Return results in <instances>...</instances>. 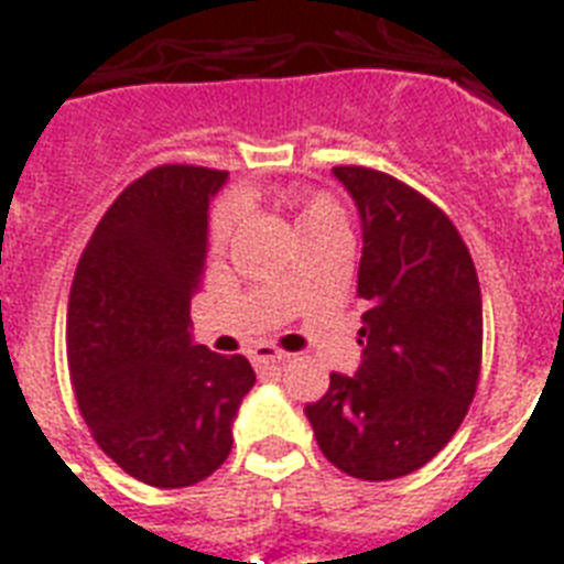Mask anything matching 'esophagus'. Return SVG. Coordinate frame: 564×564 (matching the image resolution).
<instances>
[{
    "label": "esophagus",
    "instance_id": "1",
    "mask_svg": "<svg viewBox=\"0 0 564 564\" xmlns=\"http://www.w3.org/2000/svg\"><path fill=\"white\" fill-rule=\"evenodd\" d=\"M281 359H286V354L278 350L274 345H254V350H251V361H254V365H274V361Z\"/></svg>",
    "mask_w": 564,
    "mask_h": 564
}]
</instances>
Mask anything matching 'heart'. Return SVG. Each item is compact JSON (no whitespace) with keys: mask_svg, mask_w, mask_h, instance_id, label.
<instances>
[{"mask_svg":"<svg viewBox=\"0 0 564 564\" xmlns=\"http://www.w3.org/2000/svg\"><path fill=\"white\" fill-rule=\"evenodd\" d=\"M242 219V203L235 199V196H226V199H219L210 210L208 219V237L214 246H226L235 231L240 228ZM336 223H345L341 217V208H338L336 199H329L327 194H315L310 196L301 210H297V228H301V235H313L318 228L336 226Z\"/></svg>","mask_w":564,"mask_h":564,"instance_id":"b5f03b06","label":"heart"}]
</instances>
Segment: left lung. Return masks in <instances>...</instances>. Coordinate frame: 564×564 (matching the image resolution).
Masks as SVG:
<instances>
[{
    "label": "left lung",
    "instance_id": "obj_1",
    "mask_svg": "<svg viewBox=\"0 0 564 564\" xmlns=\"http://www.w3.org/2000/svg\"><path fill=\"white\" fill-rule=\"evenodd\" d=\"M333 173L361 214L365 359L356 377L329 373L327 393L304 411L329 464L359 480H393L429 464L475 400L478 272L455 223L429 196L361 164Z\"/></svg>",
    "mask_w": 564,
    "mask_h": 564
}]
</instances>
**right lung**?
Instances as JSON below:
<instances>
[{"label": "right lung", "instance_id": "right-lung-1", "mask_svg": "<svg viewBox=\"0 0 564 564\" xmlns=\"http://www.w3.org/2000/svg\"><path fill=\"white\" fill-rule=\"evenodd\" d=\"M226 171L159 164L123 187L77 263L66 315L68 377L100 452L159 489L208 478L254 386L246 356L191 341L208 203Z\"/></svg>", "mask_w": 564, "mask_h": 564}]
</instances>
